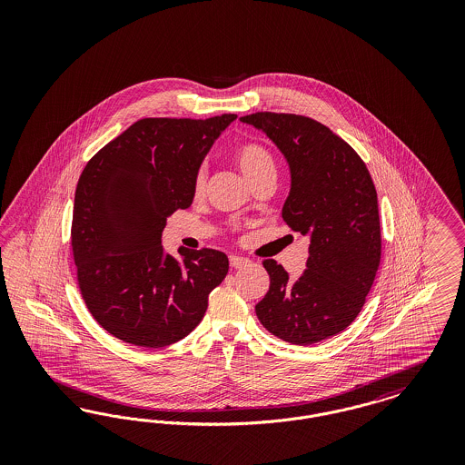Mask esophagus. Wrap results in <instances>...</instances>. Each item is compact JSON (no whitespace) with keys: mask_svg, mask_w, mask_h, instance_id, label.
<instances>
[{"mask_svg":"<svg viewBox=\"0 0 465 465\" xmlns=\"http://www.w3.org/2000/svg\"><path fill=\"white\" fill-rule=\"evenodd\" d=\"M230 265L233 268H242V266L249 265V260L241 258V256H230Z\"/></svg>","mask_w":465,"mask_h":465,"instance_id":"esophagus-1","label":"esophagus"}]
</instances>
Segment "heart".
<instances>
[{"label": "heart", "mask_w": 465, "mask_h": 465, "mask_svg": "<svg viewBox=\"0 0 465 465\" xmlns=\"http://www.w3.org/2000/svg\"><path fill=\"white\" fill-rule=\"evenodd\" d=\"M235 160H237L243 176L251 184H254L262 177L275 174L273 156L270 155V152L260 143L249 141V143L241 144L235 150ZM205 181H207V167L200 165L195 173V177H193V190L197 195L203 192Z\"/></svg>", "instance_id": "heart-1"}]
</instances>
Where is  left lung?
Returning <instances> with one entry per match:
<instances>
[{
    "label": "left lung",
    "instance_id": "obj_1",
    "mask_svg": "<svg viewBox=\"0 0 465 465\" xmlns=\"http://www.w3.org/2000/svg\"><path fill=\"white\" fill-rule=\"evenodd\" d=\"M284 153L291 190L282 218L309 235L307 268L289 279L265 260L270 289L256 305L268 331L292 345L331 338L354 322L381 258L375 184L362 158L326 125L303 114L260 111L241 118Z\"/></svg>",
    "mask_w": 465,
    "mask_h": 465
}]
</instances>
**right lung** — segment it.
<instances>
[{
  "label": "right lung",
  "instance_id": "obj_1",
  "mask_svg": "<svg viewBox=\"0 0 465 465\" xmlns=\"http://www.w3.org/2000/svg\"><path fill=\"white\" fill-rule=\"evenodd\" d=\"M233 113L205 120L143 118L92 156L76 184L71 247L82 298L114 338L176 343L202 321L228 273L216 249L163 252L167 218L193 202V177Z\"/></svg>",
  "mask_w": 465,
  "mask_h": 465
}]
</instances>
